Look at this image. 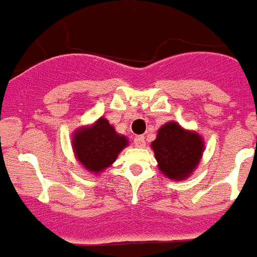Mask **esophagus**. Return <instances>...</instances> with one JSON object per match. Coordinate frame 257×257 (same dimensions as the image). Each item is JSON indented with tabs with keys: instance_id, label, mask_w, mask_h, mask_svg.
<instances>
[{
	"instance_id": "1",
	"label": "esophagus",
	"mask_w": 257,
	"mask_h": 257,
	"mask_svg": "<svg viewBox=\"0 0 257 257\" xmlns=\"http://www.w3.org/2000/svg\"><path fill=\"white\" fill-rule=\"evenodd\" d=\"M135 145H136V147H140V149H142V147H145V137L144 136H136L135 137Z\"/></svg>"
}]
</instances>
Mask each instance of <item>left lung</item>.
<instances>
[{"label": "left lung", "instance_id": "8db88e82", "mask_svg": "<svg viewBox=\"0 0 257 257\" xmlns=\"http://www.w3.org/2000/svg\"><path fill=\"white\" fill-rule=\"evenodd\" d=\"M151 147L160 171L169 179L182 181L201 161L205 144L197 132L182 128L171 121L160 127Z\"/></svg>", "mask_w": 257, "mask_h": 257}]
</instances>
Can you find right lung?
Wrapping results in <instances>:
<instances>
[{
    "label": "right lung",
    "instance_id": "obj_1",
    "mask_svg": "<svg viewBox=\"0 0 257 257\" xmlns=\"http://www.w3.org/2000/svg\"><path fill=\"white\" fill-rule=\"evenodd\" d=\"M127 145L126 136L117 134L103 117L98 118L93 125L77 128L72 137L76 159L95 175L110 167Z\"/></svg>",
    "mask_w": 257,
    "mask_h": 257
}]
</instances>
